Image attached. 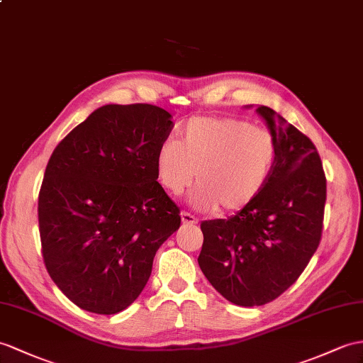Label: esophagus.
Listing matches in <instances>:
<instances>
[{
	"mask_svg": "<svg viewBox=\"0 0 363 363\" xmlns=\"http://www.w3.org/2000/svg\"><path fill=\"white\" fill-rule=\"evenodd\" d=\"M182 223H183V225H188V226L197 225V223H199V218L194 217L192 214H189V212L183 211V212H182Z\"/></svg>",
	"mask_w": 363,
	"mask_h": 363,
	"instance_id": "1",
	"label": "esophagus"
}]
</instances>
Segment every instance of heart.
I'll list each match as a JSON object with an SVG mask.
<instances>
[{
	"label": "heart",
	"mask_w": 363,
	"mask_h": 363,
	"mask_svg": "<svg viewBox=\"0 0 363 363\" xmlns=\"http://www.w3.org/2000/svg\"><path fill=\"white\" fill-rule=\"evenodd\" d=\"M277 162L272 130L235 117H196L182 138L163 140L155 154L157 177L174 197L197 175L192 203L225 214L248 208L267 186Z\"/></svg>",
	"instance_id": "1"
}]
</instances>
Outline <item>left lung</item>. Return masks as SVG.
Segmentation results:
<instances>
[{"mask_svg":"<svg viewBox=\"0 0 363 363\" xmlns=\"http://www.w3.org/2000/svg\"><path fill=\"white\" fill-rule=\"evenodd\" d=\"M257 112L277 140L263 192L228 220H205L200 269L229 302L260 306L294 284L322 238L326 179L314 143L268 106Z\"/></svg>","mask_w":363,"mask_h":363,"instance_id":"1","label":"left lung"}]
</instances>
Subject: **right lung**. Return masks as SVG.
<instances>
[{
	"label": "right lung",
	"mask_w": 363,
	"mask_h": 363,
	"mask_svg": "<svg viewBox=\"0 0 363 363\" xmlns=\"http://www.w3.org/2000/svg\"><path fill=\"white\" fill-rule=\"evenodd\" d=\"M172 115L152 104H106L52 152L38 196L41 251L70 302L117 314L151 277L180 209L157 182L155 154Z\"/></svg>",
	"instance_id": "right-lung-1"
}]
</instances>
